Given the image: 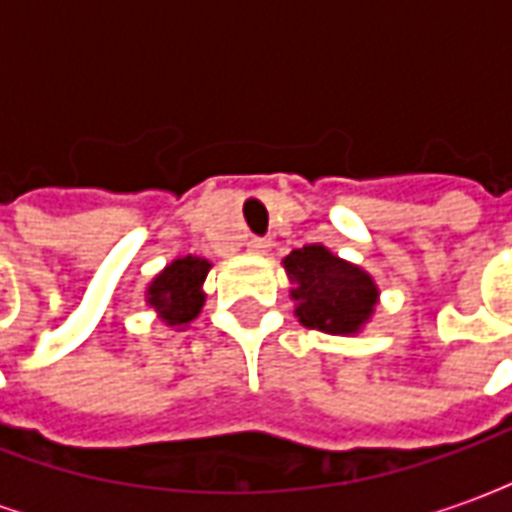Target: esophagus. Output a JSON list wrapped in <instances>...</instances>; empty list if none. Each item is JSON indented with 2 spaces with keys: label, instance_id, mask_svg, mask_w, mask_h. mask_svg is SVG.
<instances>
[{
  "label": "esophagus",
  "instance_id": "esophagus-1",
  "mask_svg": "<svg viewBox=\"0 0 512 512\" xmlns=\"http://www.w3.org/2000/svg\"><path fill=\"white\" fill-rule=\"evenodd\" d=\"M246 246H249V252L266 255L268 249H271V238H260V235H252V238L246 241Z\"/></svg>",
  "mask_w": 512,
  "mask_h": 512
}]
</instances>
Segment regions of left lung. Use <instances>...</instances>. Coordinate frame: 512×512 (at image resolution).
I'll use <instances>...</instances> for the list:
<instances>
[{"label":"left lung","mask_w":512,"mask_h":512,"mask_svg":"<svg viewBox=\"0 0 512 512\" xmlns=\"http://www.w3.org/2000/svg\"><path fill=\"white\" fill-rule=\"evenodd\" d=\"M290 296L299 301L296 315L307 329L326 334L356 332L376 307V282L362 268L334 257L326 246L293 249L285 257Z\"/></svg>","instance_id":"obj_1"}]
</instances>
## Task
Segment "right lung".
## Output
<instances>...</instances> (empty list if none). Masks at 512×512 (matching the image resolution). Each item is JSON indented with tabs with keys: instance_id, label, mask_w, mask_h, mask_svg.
<instances>
[{
	"instance_id": "add662e5",
	"label": "right lung",
	"mask_w": 512,
	"mask_h": 512,
	"mask_svg": "<svg viewBox=\"0 0 512 512\" xmlns=\"http://www.w3.org/2000/svg\"><path fill=\"white\" fill-rule=\"evenodd\" d=\"M208 260L200 257H180L175 263H169L147 288V301L150 307H156L161 321L169 326H183L197 318L202 310V282L208 277Z\"/></svg>"
}]
</instances>
